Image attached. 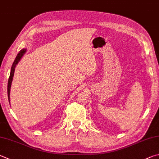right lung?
<instances>
[{"label": "right lung", "mask_w": 159, "mask_h": 159, "mask_svg": "<svg viewBox=\"0 0 159 159\" xmlns=\"http://www.w3.org/2000/svg\"><path fill=\"white\" fill-rule=\"evenodd\" d=\"M27 49L26 48H23L21 51H19V53L17 54V56L16 57L15 60L12 64V66L11 67V71H10V75L9 77V80H8V84H7V95H8V100H9V102H10V88H11V83H12V80H13V76H14V70H15V67L16 65L18 64L19 62L21 60V57L23 56L25 53Z\"/></svg>", "instance_id": "obj_1"}]
</instances>
